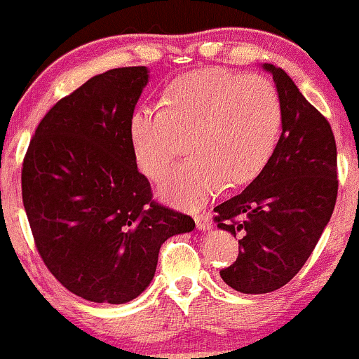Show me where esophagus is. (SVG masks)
I'll use <instances>...</instances> for the list:
<instances>
[{"mask_svg": "<svg viewBox=\"0 0 359 359\" xmlns=\"http://www.w3.org/2000/svg\"><path fill=\"white\" fill-rule=\"evenodd\" d=\"M194 220H196V227L200 231H210L213 229V222L212 219H210V215H206V213H201V215H196L194 217Z\"/></svg>", "mask_w": 359, "mask_h": 359, "instance_id": "obj_1", "label": "esophagus"}]
</instances>
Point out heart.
<instances>
[{
  "instance_id": "1",
  "label": "heart",
  "mask_w": 359,
  "mask_h": 359,
  "mask_svg": "<svg viewBox=\"0 0 359 359\" xmlns=\"http://www.w3.org/2000/svg\"><path fill=\"white\" fill-rule=\"evenodd\" d=\"M283 128L276 86L262 76L203 69L175 79L161 107L142 104L128 119V140L140 172L165 175L189 137L191 159L161 180L158 194L180 208H196L222 186H241L267 165Z\"/></svg>"
}]
</instances>
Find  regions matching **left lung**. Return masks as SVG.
I'll return each instance as SVG.
<instances>
[{"label":"left lung","mask_w":359,"mask_h":359,"mask_svg":"<svg viewBox=\"0 0 359 359\" xmlns=\"http://www.w3.org/2000/svg\"><path fill=\"white\" fill-rule=\"evenodd\" d=\"M274 79L283 104L280 142L259 175L213 208L217 227L240 236L224 283L241 293H269L302 269L334 213L337 146L330 125L300 93L290 76L260 66Z\"/></svg>","instance_id":"1"}]
</instances>
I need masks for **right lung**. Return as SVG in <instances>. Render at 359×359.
Segmentation results:
<instances>
[{
  "label": "right lung",
  "instance_id": "1",
  "mask_svg": "<svg viewBox=\"0 0 359 359\" xmlns=\"http://www.w3.org/2000/svg\"><path fill=\"white\" fill-rule=\"evenodd\" d=\"M149 69L90 78L36 128L22 166V200L50 273L90 302L125 304L153 281L161 245L194 220L153 201L137 170L128 119Z\"/></svg>",
  "mask_w": 359,
  "mask_h": 359
}]
</instances>
